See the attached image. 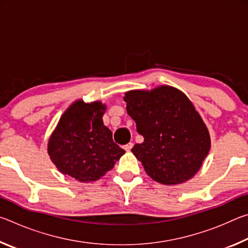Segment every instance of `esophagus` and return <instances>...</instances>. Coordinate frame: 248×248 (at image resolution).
I'll return each mask as SVG.
<instances>
[{"label": "esophagus", "instance_id": "obj_1", "mask_svg": "<svg viewBox=\"0 0 248 248\" xmlns=\"http://www.w3.org/2000/svg\"><path fill=\"white\" fill-rule=\"evenodd\" d=\"M132 146H133V143H131V142H129V143H127L125 145H124L123 148H124L125 151H127V152H129V151L132 149Z\"/></svg>", "mask_w": 248, "mask_h": 248}]
</instances>
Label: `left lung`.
I'll list each match as a JSON object with an SVG mask.
<instances>
[{"label": "left lung", "mask_w": 248, "mask_h": 248, "mask_svg": "<svg viewBox=\"0 0 248 248\" xmlns=\"http://www.w3.org/2000/svg\"><path fill=\"white\" fill-rule=\"evenodd\" d=\"M127 112L136 121L142 143L131 152L145 173L163 185L190 179L210 150L207 127L183 92L171 86L125 93Z\"/></svg>", "instance_id": "obj_1"}]
</instances>
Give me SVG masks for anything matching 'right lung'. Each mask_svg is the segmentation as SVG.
Returning a JSON list of instances; mask_svg holds the SVG:
<instances>
[{"label": "right lung", "mask_w": 248, "mask_h": 248, "mask_svg": "<svg viewBox=\"0 0 248 248\" xmlns=\"http://www.w3.org/2000/svg\"><path fill=\"white\" fill-rule=\"evenodd\" d=\"M106 106L100 102L73 103L50 137L48 153L62 174L78 182L99 179L124 154L103 123Z\"/></svg>", "instance_id": "obj_1"}]
</instances>
